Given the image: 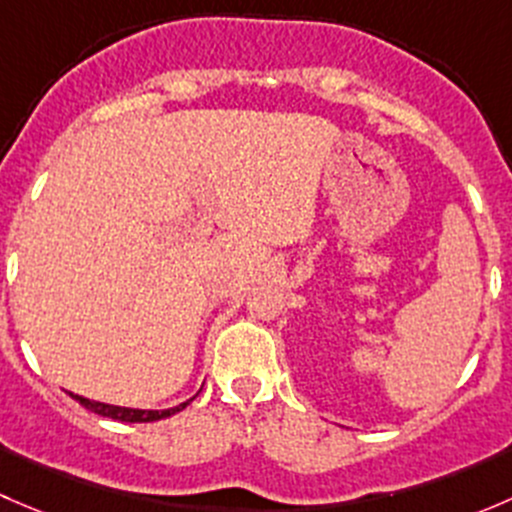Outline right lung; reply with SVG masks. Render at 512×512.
Returning <instances> with one entry per match:
<instances>
[{
    "label": "right lung",
    "mask_w": 512,
    "mask_h": 512,
    "mask_svg": "<svg viewBox=\"0 0 512 512\" xmlns=\"http://www.w3.org/2000/svg\"><path fill=\"white\" fill-rule=\"evenodd\" d=\"M71 399L79 401L84 409L94 411L98 416H106V418H113V421H126V423H148V421H160V418H168L173 414H178V411H183L185 406L190 404V401L195 399H188L183 401V404L173 406V409H163V411H148V409H126V406H111V404H101V401H91V399H84V396L79 394H71Z\"/></svg>",
    "instance_id": "add662e5"
}]
</instances>
